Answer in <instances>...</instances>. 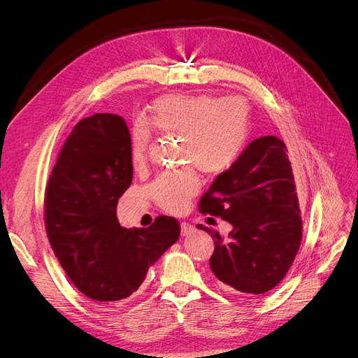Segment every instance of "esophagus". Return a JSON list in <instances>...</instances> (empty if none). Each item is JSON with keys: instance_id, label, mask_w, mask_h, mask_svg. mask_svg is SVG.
Here are the masks:
<instances>
[{"instance_id": "esophagus-1", "label": "esophagus", "mask_w": 358, "mask_h": 358, "mask_svg": "<svg viewBox=\"0 0 358 358\" xmlns=\"http://www.w3.org/2000/svg\"><path fill=\"white\" fill-rule=\"evenodd\" d=\"M194 225H191V224H187V222H182V225H180V233H182V236H187V234H191V233H194Z\"/></svg>"}]
</instances>
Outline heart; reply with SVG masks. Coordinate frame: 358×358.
Instances as JSON below:
<instances>
[{
    "label": "heart",
    "mask_w": 358,
    "mask_h": 358,
    "mask_svg": "<svg viewBox=\"0 0 358 358\" xmlns=\"http://www.w3.org/2000/svg\"><path fill=\"white\" fill-rule=\"evenodd\" d=\"M145 121L166 137H180L183 163L199 167L208 176H218L231 169L244 150L250 133V107L240 96L167 94L153 101ZM148 126L140 122L131 131L130 156L136 169H141L149 156L152 130ZM199 186L198 175L186 169L156 179L150 194L166 211H176L199 191Z\"/></svg>",
    "instance_id": "1"
}]
</instances>
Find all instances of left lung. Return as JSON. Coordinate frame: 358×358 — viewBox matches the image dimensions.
<instances>
[{"mask_svg": "<svg viewBox=\"0 0 358 358\" xmlns=\"http://www.w3.org/2000/svg\"><path fill=\"white\" fill-rule=\"evenodd\" d=\"M286 144L275 136L251 141L231 169L218 175L199 201V211L233 225L214 237L209 266L222 289L263 295L276 287L295 260L302 218Z\"/></svg>", "mask_w": 358, "mask_h": 358, "instance_id": "1", "label": "left lung"}]
</instances>
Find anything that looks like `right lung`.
Returning <instances> with one entry per match:
<instances>
[{
	"mask_svg": "<svg viewBox=\"0 0 358 358\" xmlns=\"http://www.w3.org/2000/svg\"><path fill=\"white\" fill-rule=\"evenodd\" d=\"M133 180L130 131L115 114L80 120L63 144L45 192V227L62 268L98 302L129 298L180 236L173 217L120 225L117 203Z\"/></svg>",
	"mask_w": 358,
	"mask_h": 358,
	"instance_id": "obj_1",
	"label": "right lung"
}]
</instances>
